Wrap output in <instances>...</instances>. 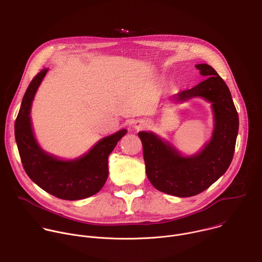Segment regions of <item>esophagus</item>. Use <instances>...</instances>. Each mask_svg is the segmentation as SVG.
Here are the masks:
<instances>
[{"instance_id": "esophagus-1", "label": "esophagus", "mask_w": 262, "mask_h": 262, "mask_svg": "<svg viewBox=\"0 0 262 262\" xmlns=\"http://www.w3.org/2000/svg\"><path fill=\"white\" fill-rule=\"evenodd\" d=\"M146 127H147V123L144 120H137L134 123V128L136 130H142V129H144Z\"/></svg>"}]
</instances>
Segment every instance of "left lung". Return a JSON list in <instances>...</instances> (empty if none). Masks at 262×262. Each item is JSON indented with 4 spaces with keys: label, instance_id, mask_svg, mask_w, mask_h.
<instances>
[{
    "label": "left lung",
    "instance_id": "obj_1",
    "mask_svg": "<svg viewBox=\"0 0 262 262\" xmlns=\"http://www.w3.org/2000/svg\"><path fill=\"white\" fill-rule=\"evenodd\" d=\"M195 67L206 79L176 94L173 98L182 102L201 97L212 103L215 124L210 142L196 155L185 157L152 132L138 133L150 184L157 190L178 197L203 192L226 172L233 158L238 132V115L225 81L210 65L198 64Z\"/></svg>",
    "mask_w": 262,
    "mask_h": 262
}]
</instances>
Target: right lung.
Segmentation results:
<instances>
[{
	"mask_svg": "<svg viewBox=\"0 0 262 262\" xmlns=\"http://www.w3.org/2000/svg\"><path fill=\"white\" fill-rule=\"evenodd\" d=\"M43 69L32 79L21 101L14 133L20 160L29 178L47 193L65 200H79L99 192L108 177V156L126 129L99 140L85 155L74 160H61L38 144L31 123L35 94L46 75Z\"/></svg>",
	"mask_w": 262,
	"mask_h": 262,
	"instance_id": "add662e5",
	"label": "right lung"
}]
</instances>
